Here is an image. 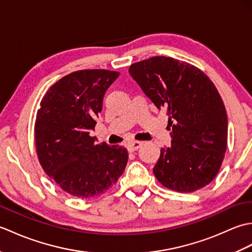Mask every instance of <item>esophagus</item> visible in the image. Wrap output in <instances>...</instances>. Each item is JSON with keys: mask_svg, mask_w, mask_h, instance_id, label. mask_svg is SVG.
<instances>
[{"mask_svg": "<svg viewBox=\"0 0 252 252\" xmlns=\"http://www.w3.org/2000/svg\"><path fill=\"white\" fill-rule=\"evenodd\" d=\"M142 145H143L142 142L134 141V142H131V143L127 144L126 148H127V151H129V152H135V151H137V149L140 148Z\"/></svg>", "mask_w": 252, "mask_h": 252, "instance_id": "34e87169", "label": "esophagus"}]
</instances>
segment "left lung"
<instances>
[{"label": "left lung", "mask_w": 252, "mask_h": 252, "mask_svg": "<svg viewBox=\"0 0 252 252\" xmlns=\"http://www.w3.org/2000/svg\"><path fill=\"white\" fill-rule=\"evenodd\" d=\"M131 77L169 117L171 146L161 148L154 174L164 187L192 192L221 168L227 146V115L216 85L200 69L172 57L132 63Z\"/></svg>", "instance_id": "left-lung-1"}]
</instances>
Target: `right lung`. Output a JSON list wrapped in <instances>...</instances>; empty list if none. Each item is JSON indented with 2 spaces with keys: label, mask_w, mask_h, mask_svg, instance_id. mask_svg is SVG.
I'll return each instance as SVG.
<instances>
[{
  "label": "right lung",
  "mask_w": 252,
  "mask_h": 252,
  "mask_svg": "<svg viewBox=\"0 0 252 252\" xmlns=\"http://www.w3.org/2000/svg\"><path fill=\"white\" fill-rule=\"evenodd\" d=\"M118 71L85 69L58 80L41 100L34 125L36 155L44 172L78 198L99 196L122 175L127 151L96 144L90 133Z\"/></svg>",
  "instance_id": "1"
}]
</instances>
